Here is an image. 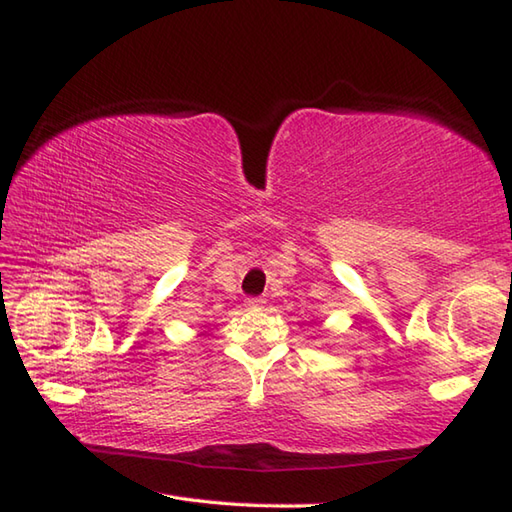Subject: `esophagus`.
Here are the masks:
<instances>
[{"label":"esophagus","mask_w":512,"mask_h":512,"mask_svg":"<svg viewBox=\"0 0 512 512\" xmlns=\"http://www.w3.org/2000/svg\"><path fill=\"white\" fill-rule=\"evenodd\" d=\"M264 303H266V299H264V297H248V299H246V306H248V308H253V310L264 308Z\"/></svg>","instance_id":"esophagus-1"}]
</instances>
